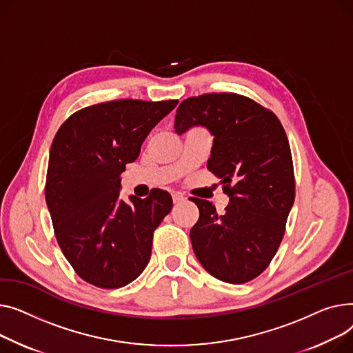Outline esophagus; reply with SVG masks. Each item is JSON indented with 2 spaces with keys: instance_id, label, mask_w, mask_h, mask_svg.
Listing matches in <instances>:
<instances>
[{
  "instance_id": "1",
  "label": "esophagus",
  "mask_w": 353,
  "mask_h": 353,
  "mask_svg": "<svg viewBox=\"0 0 353 353\" xmlns=\"http://www.w3.org/2000/svg\"><path fill=\"white\" fill-rule=\"evenodd\" d=\"M172 201H174V203H181V202L185 201V196L179 192H174L172 194Z\"/></svg>"
}]
</instances>
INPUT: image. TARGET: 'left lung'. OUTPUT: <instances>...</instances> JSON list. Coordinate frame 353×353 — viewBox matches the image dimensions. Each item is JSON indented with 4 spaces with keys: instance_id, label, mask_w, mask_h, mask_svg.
I'll return each mask as SVG.
<instances>
[{
    "instance_id": "8db88e82",
    "label": "left lung",
    "mask_w": 353,
    "mask_h": 353,
    "mask_svg": "<svg viewBox=\"0 0 353 353\" xmlns=\"http://www.w3.org/2000/svg\"><path fill=\"white\" fill-rule=\"evenodd\" d=\"M206 127L214 138L208 170L230 196L225 214L192 196L199 219L191 230L194 252L212 276L245 283L274 259L295 201L291 147L278 117L256 101L234 92L183 99L175 132Z\"/></svg>"
}]
</instances>
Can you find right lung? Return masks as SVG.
I'll return each instance as SVG.
<instances>
[{
    "instance_id": "right-lung-1",
    "label": "right lung",
    "mask_w": 353,
    "mask_h": 353,
    "mask_svg": "<svg viewBox=\"0 0 353 353\" xmlns=\"http://www.w3.org/2000/svg\"><path fill=\"white\" fill-rule=\"evenodd\" d=\"M178 99H114L74 112L57 131L46 201L62 254L85 282L115 289L148 265L154 232L172 210L167 191L119 199L125 165Z\"/></svg>"
}]
</instances>
